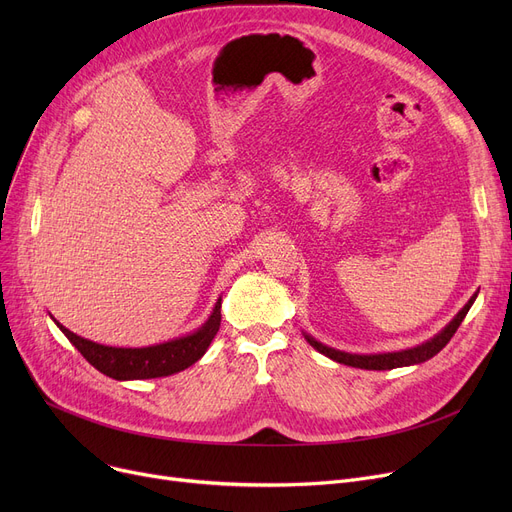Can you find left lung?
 Listing matches in <instances>:
<instances>
[{"instance_id":"left-lung-1","label":"left lung","mask_w":512,"mask_h":512,"mask_svg":"<svg viewBox=\"0 0 512 512\" xmlns=\"http://www.w3.org/2000/svg\"><path fill=\"white\" fill-rule=\"evenodd\" d=\"M477 299V292L467 301V305L452 317L450 324L446 328H442L434 338L425 340L423 344H417L413 348H405V351H396V353H375V355H355V353H344L338 351V348L321 344L319 340H315L313 336L305 334V340L315 348L317 353L326 355L328 359L342 363V365H351V367H359V369H375V371H384V369H396V367H409V365H419L427 359H432L434 355H438L442 348L450 342V338L454 336V332L459 330L461 321L465 319V315L469 313L471 305Z\"/></svg>"}]
</instances>
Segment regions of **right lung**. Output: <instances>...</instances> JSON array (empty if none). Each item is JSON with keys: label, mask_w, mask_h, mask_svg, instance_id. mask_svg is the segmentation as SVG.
I'll list each match as a JSON object with an SVG mask.
<instances>
[{"label": "right lung", "mask_w": 512, "mask_h": 512, "mask_svg": "<svg viewBox=\"0 0 512 512\" xmlns=\"http://www.w3.org/2000/svg\"><path fill=\"white\" fill-rule=\"evenodd\" d=\"M220 309H222V297L218 299V303H215L205 324L195 332L168 340V342H161V344L143 346V348H120V346L97 344L83 336H76L74 332L64 328L60 321L56 319L53 321H56V326L64 332V336L78 348V353L83 355L97 371L107 375V378L126 382V380L166 378V375L178 373L197 363L207 353L211 340L220 330V321H222Z\"/></svg>", "instance_id": "obj_1"}]
</instances>
